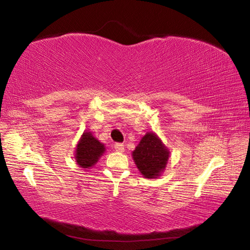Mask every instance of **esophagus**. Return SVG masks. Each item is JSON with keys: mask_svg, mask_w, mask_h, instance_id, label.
I'll list each match as a JSON object with an SVG mask.
<instances>
[{"mask_svg": "<svg viewBox=\"0 0 250 250\" xmlns=\"http://www.w3.org/2000/svg\"><path fill=\"white\" fill-rule=\"evenodd\" d=\"M115 149L118 152H124L125 151V146L122 143H116L115 145Z\"/></svg>", "mask_w": 250, "mask_h": 250, "instance_id": "34e87169", "label": "esophagus"}]
</instances>
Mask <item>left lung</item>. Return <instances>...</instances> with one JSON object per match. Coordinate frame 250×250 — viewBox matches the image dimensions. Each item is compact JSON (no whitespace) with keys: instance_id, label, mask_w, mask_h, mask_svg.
<instances>
[{"instance_id":"8db88e82","label":"left lung","mask_w":250,"mask_h":250,"mask_svg":"<svg viewBox=\"0 0 250 250\" xmlns=\"http://www.w3.org/2000/svg\"><path fill=\"white\" fill-rule=\"evenodd\" d=\"M170 151L154 132H147L132 152L135 166L146 179H156L164 171Z\"/></svg>"}]
</instances>
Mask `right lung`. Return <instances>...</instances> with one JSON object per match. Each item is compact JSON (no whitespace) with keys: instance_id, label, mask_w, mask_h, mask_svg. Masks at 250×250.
Returning <instances> with one entry per match:
<instances>
[{"instance_id":"obj_1","label":"right lung","mask_w":250,"mask_h":250,"mask_svg":"<svg viewBox=\"0 0 250 250\" xmlns=\"http://www.w3.org/2000/svg\"><path fill=\"white\" fill-rule=\"evenodd\" d=\"M104 151V146L97 140L91 132H83L76 147V162L83 168L92 167Z\"/></svg>"}]
</instances>
